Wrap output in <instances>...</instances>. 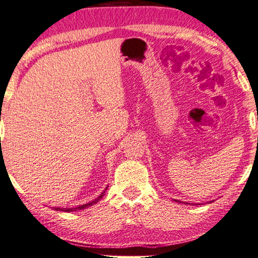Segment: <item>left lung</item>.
<instances>
[{"mask_svg":"<svg viewBox=\"0 0 258 258\" xmlns=\"http://www.w3.org/2000/svg\"><path fill=\"white\" fill-rule=\"evenodd\" d=\"M175 202H176V200H175Z\"/></svg>","mask_w":258,"mask_h":258,"instance_id":"obj_1","label":"left lung"}]
</instances>
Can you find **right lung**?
Here are the masks:
<instances>
[{"label": "right lung", "mask_w": 258, "mask_h": 258, "mask_svg": "<svg viewBox=\"0 0 258 258\" xmlns=\"http://www.w3.org/2000/svg\"><path fill=\"white\" fill-rule=\"evenodd\" d=\"M106 188H108V187H106ZM106 188H105V190H106ZM105 190H104V192L102 193V195H99V197H97V198H96L95 200H92V202H90V203H88V204H84V205H80V206L73 207V209H60V207H56V209H54V210H56V211H63V212H73V211L84 210V209H86V207H89V206H92L93 204L98 203L99 200L102 199V197H103V195H104V193H105Z\"/></svg>", "instance_id": "right-lung-1"}]
</instances>
